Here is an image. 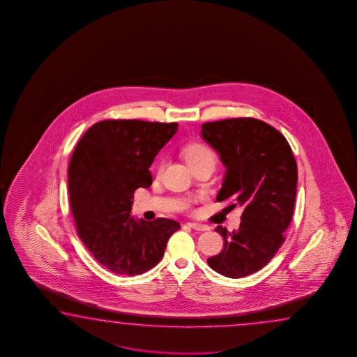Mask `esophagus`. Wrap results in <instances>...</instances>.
<instances>
[{"label":"esophagus","instance_id":"obj_1","mask_svg":"<svg viewBox=\"0 0 357 357\" xmlns=\"http://www.w3.org/2000/svg\"><path fill=\"white\" fill-rule=\"evenodd\" d=\"M188 227L194 229L196 231H207L210 230V227L207 225L199 224V222H188Z\"/></svg>","mask_w":357,"mask_h":357}]
</instances>
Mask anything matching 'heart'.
<instances>
[{
  "instance_id": "b5f03b06",
  "label": "heart",
  "mask_w": 357,
  "mask_h": 357,
  "mask_svg": "<svg viewBox=\"0 0 357 357\" xmlns=\"http://www.w3.org/2000/svg\"><path fill=\"white\" fill-rule=\"evenodd\" d=\"M183 156L185 160L188 161V165L191 169H197L201 166H211L215 167L216 161H218V156L215 151L212 150L210 146L202 144V142H192L188 144V146L183 147ZM162 162L158 165V171L161 172L162 171Z\"/></svg>"
}]
</instances>
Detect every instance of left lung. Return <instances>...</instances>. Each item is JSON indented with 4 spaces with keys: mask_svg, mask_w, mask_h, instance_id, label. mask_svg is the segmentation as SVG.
<instances>
[{
    "mask_svg": "<svg viewBox=\"0 0 357 357\" xmlns=\"http://www.w3.org/2000/svg\"><path fill=\"white\" fill-rule=\"evenodd\" d=\"M201 128L226 167L216 199L243 207L238 230L215 229L224 248L207 264L226 278H245L266 266L286 240L296 199V160L284 135L257 119L206 122Z\"/></svg>",
    "mask_w": 357,
    "mask_h": 357,
    "instance_id": "left-lung-1",
    "label": "left lung"
}]
</instances>
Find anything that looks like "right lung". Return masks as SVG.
Listing matches in <instances>:
<instances>
[{
	"mask_svg": "<svg viewBox=\"0 0 357 357\" xmlns=\"http://www.w3.org/2000/svg\"><path fill=\"white\" fill-rule=\"evenodd\" d=\"M178 123L103 120L84 133L68 166V196L76 230L91 255L117 275L135 276L162 259L180 224L135 220L137 188L151 186L150 166Z\"/></svg>",
	"mask_w": 357,
	"mask_h": 357,
	"instance_id": "right-lung-1",
	"label": "right lung"
}]
</instances>
